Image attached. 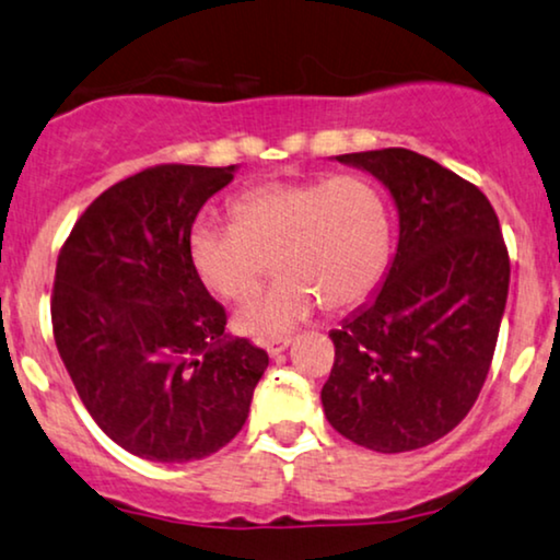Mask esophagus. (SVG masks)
<instances>
[{"label": "esophagus", "instance_id": "obj_1", "mask_svg": "<svg viewBox=\"0 0 560 560\" xmlns=\"http://www.w3.org/2000/svg\"><path fill=\"white\" fill-rule=\"evenodd\" d=\"M290 347V339H270V342H265V350L270 358H278V354H282Z\"/></svg>", "mask_w": 560, "mask_h": 560}]
</instances>
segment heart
<instances>
[{
    "label": "heart",
    "mask_w": 560,
    "mask_h": 560,
    "mask_svg": "<svg viewBox=\"0 0 560 560\" xmlns=\"http://www.w3.org/2000/svg\"><path fill=\"white\" fill-rule=\"evenodd\" d=\"M231 213L234 223L200 215L187 246L206 288L229 301L249 295L270 265L280 272L236 308L234 326L246 337L288 334L318 303L360 306L386 275L390 213L381 190L358 174L259 185L238 195Z\"/></svg>",
    "instance_id": "obj_1"
}]
</instances>
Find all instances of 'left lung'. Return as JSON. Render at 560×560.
Listing matches in <instances>:
<instances>
[{
  "label": "left lung",
  "instance_id": "1",
  "mask_svg": "<svg viewBox=\"0 0 560 560\" xmlns=\"http://www.w3.org/2000/svg\"><path fill=\"white\" fill-rule=\"evenodd\" d=\"M381 183L398 244L381 288L331 329L329 424L375 453L419 450L463 422L489 375L510 254L476 185L409 149L334 156Z\"/></svg>",
  "mask_w": 560,
  "mask_h": 560
}]
</instances>
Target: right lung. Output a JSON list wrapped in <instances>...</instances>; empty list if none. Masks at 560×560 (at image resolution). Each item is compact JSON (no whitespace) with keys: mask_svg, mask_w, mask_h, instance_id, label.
Here are the masks:
<instances>
[{"mask_svg":"<svg viewBox=\"0 0 560 560\" xmlns=\"http://www.w3.org/2000/svg\"><path fill=\"white\" fill-rule=\"evenodd\" d=\"M236 170L138 172L84 210L58 254V354L100 430L143 460H200L229 445L270 365L226 334L187 246L200 208Z\"/></svg>","mask_w":560,"mask_h":560,"instance_id":"add662e5","label":"right lung"}]
</instances>
